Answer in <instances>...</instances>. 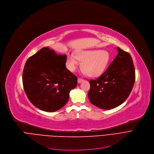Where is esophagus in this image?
<instances>
[{
	"instance_id": "esophagus-1",
	"label": "esophagus",
	"mask_w": 154,
	"mask_h": 154,
	"mask_svg": "<svg viewBox=\"0 0 154 154\" xmlns=\"http://www.w3.org/2000/svg\"><path fill=\"white\" fill-rule=\"evenodd\" d=\"M83 81H84V79H82V78H79L78 79V83H81L83 82Z\"/></svg>"
}]
</instances>
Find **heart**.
<instances>
[{
  "instance_id": "b5f03b06",
  "label": "heart",
  "mask_w": 154,
  "mask_h": 154,
  "mask_svg": "<svg viewBox=\"0 0 154 154\" xmlns=\"http://www.w3.org/2000/svg\"><path fill=\"white\" fill-rule=\"evenodd\" d=\"M82 61V72L94 77L100 75L107 68L110 61V54L106 50H83L77 51L76 55L68 56L66 64L71 71H75Z\"/></svg>"
}]
</instances>
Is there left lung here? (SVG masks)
Instances as JSON below:
<instances>
[{
    "label": "left lung",
    "instance_id": "obj_1",
    "mask_svg": "<svg viewBox=\"0 0 154 154\" xmlns=\"http://www.w3.org/2000/svg\"><path fill=\"white\" fill-rule=\"evenodd\" d=\"M117 51L118 54L108 69L98 78L89 81V100L101 109H112L122 104L135 83V68L131 56L119 48Z\"/></svg>",
    "mask_w": 154,
    "mask_h": 154
}]
</instances>
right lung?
<instances>
[{"label": "right lung", "instance_id": "obj_1", "mask_svg": "<svg viewBox=\"0 0 154 154\" xmlns=\"http://www.w3.org/2000/svg\"><path fill=\"white\" fill-rule=\"evenodd\" d=\"M66 54L43 48L27 60L23 74L28 99L41 110L53 112L67 103L69 92L77 85V77L65 66Z\"/></svg>", "mask_w": 154, "mask_h": 154}]
</instances>
